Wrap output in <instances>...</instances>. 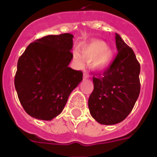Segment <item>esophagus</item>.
<instances>
[{
  "mask_svg": "<svg viewBox=\"0 0 157 157\" xmlns=\"http://www.w3.org/2000/svg\"><path fill=\"white\" fill-rule=\"evenodd\" d=\"M83 74H84V78H85V79L89 78V77H90V74H89L88 71H83Z\"/></svg>",
  "mask_w": 157,
  "mask_h": 157,
  "instance_id": "obj_1",
  "label": "esophagus"
}]
</instances>
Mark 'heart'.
Returning a JSON list of instances; mask_svg holds the SVG:
<instances>
[{
    "label": "heart",
    "mask_w": 157,
    "mask_h": 157,
    "mask_svg": "<svg viewBox=\"0 0 157 157\" xmlns=\"http://www.w3.org/2000/svg\"><path fill=\"white\" fill-rule=\"evenodd\" d=\"M79 54L77 51L73 53V59L78 66L83 63V59L92 60L94 68L96 71H105L111 66L113 60V52L104 41L94 40L80 45Z\"/></svg>",
    "instance_id": "heart-1"
}]
</instances>
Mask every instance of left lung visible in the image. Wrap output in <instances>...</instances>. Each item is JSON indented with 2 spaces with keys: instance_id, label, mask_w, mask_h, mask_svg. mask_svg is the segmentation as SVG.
<instances>
[{
  "instance_id": "left-lung-1",
  "label": "left lung",
  "mask_w": 157,
  "mask_h": 157,
  "mask_svg": "<svg viewBox=\"0 0 157 157\" xmlns=\"http://www.w3.org/2000/svg\"><path fill=\"white\" fill-rule=\"evenodd\" d=\"M117 53L111 66L94 76L88 101L90 115L102 124H115L131 112L140 93V64L131 48L116 33Z\"/></svg>"
}]
</instances>
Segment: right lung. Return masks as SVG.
Here are the masks:
<instances>
[{
	"instance_id": "right-lung-1",
	"label": "right lung",
	"mask_w": 157,
	"mask_h": 157,
	"mask_svg": "<svg viewBox=\"0 0 157 157\" xmlns=\"http://www.w3.org/2000/svg\"><path fill=\"white\" fill-rule=\"evenodd\" d=\"M73 35H49L28 45L19 57L14 86L23 109L36 119L59 116L83 73L69 67Z\"/></svg>"
}]
</instances>
